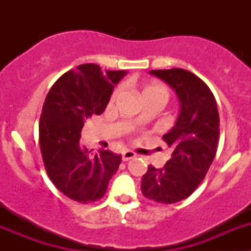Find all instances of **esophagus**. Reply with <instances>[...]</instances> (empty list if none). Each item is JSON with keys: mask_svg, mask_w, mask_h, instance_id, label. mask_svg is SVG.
Returning <instances> with one entry per match:
<instances>
[{"mask_svg": "<svg viewBox=\"0 0 251 251\" xmlns=\"http://www.w3.org/2000/svg\"><path fill=\"white\" fill-rule=\"evenodd\" d=\"M135 156H136V154L133 153L132 151H123V160H124V161L130 160V159L135 158Z\"/></svg>", "mask_w": 251, "mask_h": 251, "instance_id": "obj_1", "label": "esophagus"}]
</instances>
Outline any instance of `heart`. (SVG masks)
Segmentation results:
<instances>
[{
  "instance_id": "1",
  "label": "heart",
  "mask_w": 251,
  "mask_h": 251,
  "mask_svg": "<svg viewBox=\"0 0 251 251\" xmlns=\"http://www.w3.org/2000/svg\"><path fill=\"white\" fill-rule=\"evenodd\" d=\"M115 95L116 92L114 93L113 97H115ZM169 97H170V90L168 88V86L160 82L149 83V85L144 86L141 91L142 100H156L163 102L164 105H165V103L169 100Z\"/></svg>"
}]
</instances>
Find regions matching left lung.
Instances as JSON below:
<instances>
[{
  "mask_svg": "<svg viewBox=\"0 0 251 251\" xmlns=\"http://www.w3.org/2000/svg\"><path fill=\"white\" fill-rule=\"evenodd\" d=\"M149 74L175 90L179 114L174 127L163 136L171 158L161 169L148 166L141 189L149 201L174 204L196 191L214 161L220 138L219 110L209 86L193 73L174 68Z\"/></svg>",
  "mask_w": 251,
  "mask_h": 251,
  "instance_id": "obj_1",
  "label": "left lung"
}]
</instances>
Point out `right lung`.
I'll return each mask as SVG.
<instances>
[{
    "mask_svg": "<svg viewBox=\"0 0 251 251\" xmlns=\"http://www.w3.org/2000/svg\"><path fill=\"white\" fill-rule=\"evenodd\" d=\"M127 72L81 64L62 75L50 87L39 124V142L46 173L58 191L77 203L102 198L121 163L120 154H92L80 144L83 124L100 115L114 86Z\"/></svg>",
    "mask_w": 251,
    "mask_h": 251,
    "instance_id": "obj_1",
    "label": "right lung"
}]
</instances>
